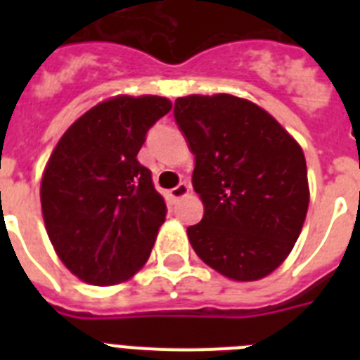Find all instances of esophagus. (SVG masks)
<instances>
[{"instance_id": "1", "label": "esophagus", "mask_w": 360, "mask_h": 360, "mask_svg": "<svg viewBox=\"0 0 360 360\" xmlns=\"http://www.w3.org/2000/svg\"><path fill=\"white\" fill-rule=\"evenodd\" d=\"M187 193H189V186H187L186 182H180L176 187H173V189L169 191L171 198H174V200L182 198V196H186Z\"/></svg>"}]
</instances>
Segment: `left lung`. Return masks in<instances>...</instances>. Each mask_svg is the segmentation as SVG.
<instances>
[{
  "label": "left lung",
  "instance_id": "left-lung-1",
  "mask_svg": "<svg viewBox=\"0 0 360 360\" xmlns=\"http://www.w3.org/2000/svg\"><path fill=\"white\" fill-rule=\"evenodd\" d=\"M174 120L195 155L203 202L187 227L195 252L234 281H256L290 254L308 211L303 149L265 110L234 95L174 101Z\"/></svg>",
  "mask_w": 360,
  "mask_h": 360
}]
</instances>
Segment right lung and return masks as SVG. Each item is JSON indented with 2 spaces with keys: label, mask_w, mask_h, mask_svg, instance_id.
Here are the masks:
<instances>
[{
  "label": "right lung",
  "mask_w": 360,
  "mask_h": 360,
  "mask_svg": "<svg viewBox=\"0 0 360 360\" xmlns=\"http://www.w3.org/2000/svg\"><path fill=\"white\" fill-rule=\"evenodd\" d=\"M171 108L165 97L119 95L86 111L57 142L41 207L57 256L82 281L117 285L148 262L167 207L136 155Z\"/></svg>",
  "instance_id": "add662e5"
}]
</instances>
